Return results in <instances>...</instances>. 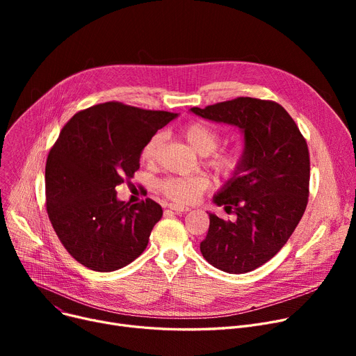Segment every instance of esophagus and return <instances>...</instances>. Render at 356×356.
I'll use <instances>...</instances> for the list:
<instances>
[{"label": "esophagus", "instance_id": "34e87169", "mask_svg": "<svg viewBox=\"0 0 356 356\" xmlns=\"http://www.w3.org/2000/svg\"><path fill=\"white\" fill-rule=\"evenodd\" d=\"M168 209H172V211H175V212H177V213L188 212V211H189V208H188V207H180V204H175V203H170V204H168Z\"/></svg>", "mask_w": 356, "mask_h": 356}]
</instances>
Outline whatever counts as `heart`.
<instances>
[{
	"label": "heart",
	"instance_id": "b5f03b06",
	"mask_svg": "<svg viewBox=\"0 0 356 356\" xmlns=\"http://www.w3.org/2000/svg\"><path fill=\"white\" fill-rule=\"evenodd\" d=\"M181 134L204 161L222 177L234 176L242 161V149L239 145L218 148L220 143L219 131L207 121H192L186 124ZM164 147V136L156 133L149 137L141 148V160L153 165ZM211 180L204 175L195 176H168L159 181V191L175 203L189 204L196 202L204 191H208Z\"/></svg>",
	"mask_w": 356,
	"mask_h": 356
}]
</instances>
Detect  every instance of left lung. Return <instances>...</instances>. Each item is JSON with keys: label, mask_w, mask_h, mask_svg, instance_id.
I'll return each mask as SVG.
<instances>
[{"label": "left lung", "mask_w": 356, "mask_h": 356, "mask_svg": "<svg viewBox=\"0 0 356 356\" xmlns=\"http://www.w3.org/2000/svg\"><path fill=\"white\" fill-rule=\"evenodd\" d=\"M192 112L244 131L245 152L238 172L213 197L234 219L209 213L200 252L225 273L252 271L284 247L306 211L310 180L306 138L274 101L239 97L203 109L195 106Z\"/></svg>", "instance_id": "1"}]
</instances>
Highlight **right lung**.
<instances>
[{
	"label": "right lung",
	"instance_id": "right-lung-1",
	"mask_svg": "<svg viewBox=\"0 0 356 356\" xmlns=\"http://www.w3.org/2000/svg\"><path fill=\"white\" fill-rule=\"evenodd\" d=\"M177 114L105 102L76 112L46 161V211L66 251L93 271L125 267L143 254L163 216L147 197L129 204L115 188L140 168L144 143Z\"/></svg>",
	"mask_w": 356,
	"mask_h": 356
}]
</instances>
